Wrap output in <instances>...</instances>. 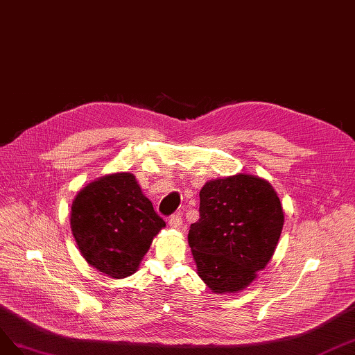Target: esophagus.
I'll return each instance as SVG.
<instances>
[{
	"label": "esophagus",
	"mask_w": 355,
	"mask_h": 355,
	"mask_svg": "<svg viewBox=\"0 0 355 355\" xmlns=\"http://www.w3.org/2000/svg\"><path fill=\"white\" fill-rule=\"evenodd\" d=\"M169 226L172 229H183V217H181L180 214H172L169 217Z\"/></svg>",
	"instance_id": "1"
}]
</instances>
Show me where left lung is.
<instances>
[{
    "instance_id": "obj_1",
    "label": "left lung",
    "mask_w": 355,
    "mask_h": 355,
    "mask_svg": "<svg viewBox=\"0 0 355 355\" xmlns=\"http://www.w3.org/2000/svg\"><path fill=\"white\" fill-rule=\"evenodd\" d=\"M199 220L189 245L198 275L212 293L244 290L277 248L284 212L266 180L236 174L211 180L199 191Z\"/></svg>"
}]
</instances>
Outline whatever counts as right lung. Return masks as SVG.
<instances>
[{
  "mask_svg": "<svg viewBox=\"0 0 355 355\" xmlns=\"http://www.w3.org/2000/svg\"><path fill=\"white\" fill-rule=\"evenodd\" d=\"M69 223L89 265L117 279L138 270L151 241L165 227L130 172L101 177L80 190Z\"/></svg>",
  "mask_w": 355,
  "mask_h": 355,
  "instance_id": "1",
  "label": "right lung"
}]
</instances>
